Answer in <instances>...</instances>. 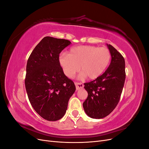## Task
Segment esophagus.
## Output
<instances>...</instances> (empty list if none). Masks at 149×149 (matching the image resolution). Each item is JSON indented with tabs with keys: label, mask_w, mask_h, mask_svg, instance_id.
Here are the masks:
<instances>
[{
	"label": "esophagus",
	"mask_w": 149,
	"mask_h": 149,
	"mask_svg": "<svg viewBox=\"0 0 149 149\" xmlns=\"http://www.w3.org/2000/svg\"><path fill=\"white\" fill-rule=\"evenodd\" d=\"M75 86H76V90H79L80 89H81L84 86L83 84L81 83H75Z\"/></svg>",
	"instance_id": "obj_1"
}]
</instances>
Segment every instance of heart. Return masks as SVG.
I'll return each mask as SVG.
<instances>
[{"instance_id":"1","label":"heart","mask_w":149,"mask_h":149,"mask_svg":"<svg viewBox=\"0 0 149 149\" xmlns=\"http://www.w3.org/2000/svg\"><path fill=\"white\" fill-rule=\"evenodd\" d=\"M111 60L108 48L91 45H81L71 48L69 54L62 53L58 62L65 74L73 78L80 68L83 71L81 77L88 76L89 79L100 77L106 71Z\"/></svg>"}]
</instances>
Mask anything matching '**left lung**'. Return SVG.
I'll return each instance as SVG.
<instances>
[{"label": "left lung", "instance_id": "8db88e82", "mask_svg": "<svg viewBox=\"0 0 149 149\" xmlns=\"http://www.w3.org/2000/svg\"><path fill=\"white\" fill-rule=\"evenodd\" d=\"M107 46L111 53V61L100 77L85 83L88 95L83 106L89 117L93 119L105 118L118 105L125 79L124 57L111 45Z\"/></svg>", "mask_w": 149, "mask_h": 149}]
</instances>
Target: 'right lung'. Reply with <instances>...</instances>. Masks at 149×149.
<instances>
[{
  "instance_id": "add662e5",
  "label": "right lung",
  "mask_w": 149,
  "mask_h": 149,
  "mask_svg": "<svg viewBox=\"0 0 149 149\" xmlns=\"http://www.w3.org/2000/svg\"><path fill=\"white\" fill-rule=\"evenodd\" d=\"M71 44L68 40L44 37L30 55L25 84L31 105L45 120L56 121L66 113L76 90L58 62L60 53Z\"/></svg>"
}]
</instances>
